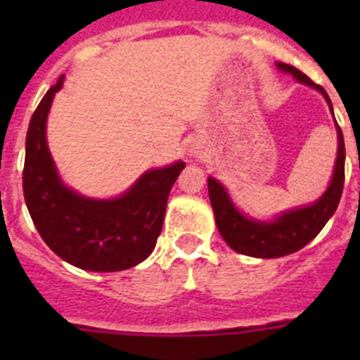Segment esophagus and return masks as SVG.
Listing matches in <instances>:
<instances>
[{
	"label": "esophagus",
	"instance_id": "1",
	"mask_svg": "<svg viewBox=\"0 0 360 360\" xmlns=\"http://www.w3.org/2000/svg\"><path fill=\"white\" fill-rule=\"evenodd\" d=\"M200 155V151L198 149H191V157H198Z\"/></svg>",
	"mask_w": 360,
	"mask_h": 360
}]
</instances>
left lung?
<instances>
[{
  "label": "left lung",
  "instance_id": "8db88e82",
  "mask_svg": "<svg viewBox=\"0 0 360 360\" xmlns=\"http://www.w3.org/2000/svg\"><path fill=\"white\" fill-rule=\"evenodd\" d=\"M276 67L282 72L293 75L297 82L321 93L333 112V104H330L329 95L323 87L314 84L307 75H302L301 70L291 65L278 61ZM336 134H338V157H336L335 172H333L327 191L310 205L278 213L273 220L250 219L248 214L240 213L226 191V186L209 175V200H211V207H213L214 220H217V228L231 250L245 254V256L262 257V259L282 257L301 250L302 246H307L319 231L323 230V226L329 222L340 203L342 188H344L346 147H344V136H342L338 124H336Z\"/></svg>",
  "mask_w": 360,
  "mask_h": 360
}]
</instances>
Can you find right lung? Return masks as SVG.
Wrapping results in <instances>:
<instances>
[{"label":"right lung","instance_id":"1","mask_svg":"<svg viewBox=\"0 0 360 360\" xmlns=\"http://www.w3.org/2000/svg\"><path fill=\"white\" fill-rule=\"evenodd\" d=\"M65 75L37 106L25 136L24 198L42 240L70 265L114 273L141 263L153 252L166 203L183 160L147 169L121 196L98 200L70 188L59 177L46 141L48 112Z\"/></svg>","mask_w":360,"mask_h":360}]
</instances>
